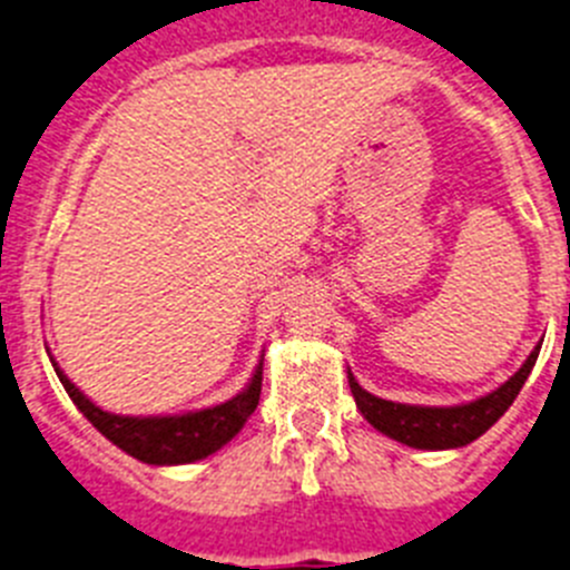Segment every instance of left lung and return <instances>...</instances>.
Returning a JSON list of instances; mask_svg holds the SVG:
<instances>
[{"label": "left lung", "mask_w": 570, "mask_h": 570, "mask_svg": "<svg viewBox=\"0 0 570 570\" xmlns=\"http://www.w3.org/2000/svg\"><path fill=\"white\" fill-rule=\"evenodd\" d=\"M537 356H540V345L533 347L520 371L508 382H502L497 391L480 396V400L465 402V405L451 407L402 405V402L380 400V396L367 394L351 371H347V382H351L356 407L376 431L402 442V445L422 448V451H448V448H462L476 440V436H482L493 422L505 414L522 391V385H525L531 367L537 365Z\"/></svg>", "instance_id": "obj_1"}]
</instances>
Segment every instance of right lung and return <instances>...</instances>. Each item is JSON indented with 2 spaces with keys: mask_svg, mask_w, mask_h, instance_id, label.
I'll list each match as a JSON object with an SVG mask.
<instances>
[{
  "mask_svg": "<svg viewBox=\"0 0 570 570\" xmlns=\"http://www.w3.org/2000/svg\"><path fill=\"white\" fill-rule=\"evenodd\" d=\"M53 362V356H50ZM57 367L59 382L65 385L73 405L88 416V422L97 428L99 434L108 436L116 448H122L125 454L136 456L139 462L148 465H185V462L205 460V456L216 454L219 448L228 445L242 425L248 422L259 405L262 394V362L250 376L248 387L239 391L234 400L223 402V405L205 407V411H190V414L176 416H119L102 411L99 405L88 400L68 376Z\"/></svg>",
  "mask_w": 570,
  "mask_h": 570,
  "instance_id": "1",
  "label": "right lung"
}]
</instances>
